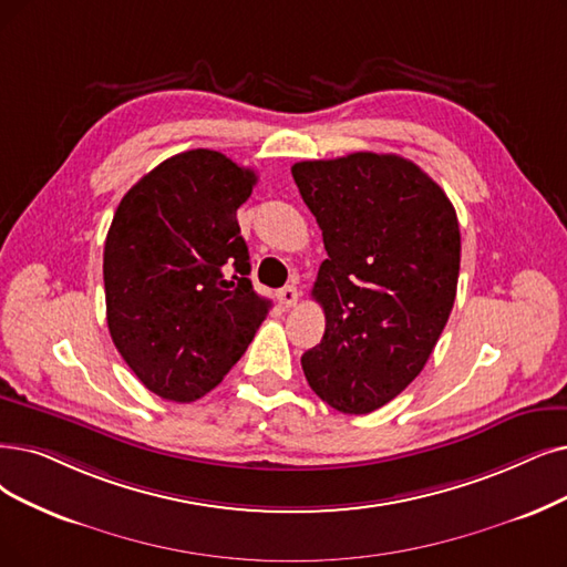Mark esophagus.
Here are the masks:
<instances>
[{
    "label": "esophagus",
    "mask_w": 567,
    "mask_h": 567,
    "mask_svg": "<svg viewBox=\"0 0 567 567\" xmlns=\"http://www.w3.org/2000/svg\"><path fill=\"white\" fill-rule=\"evenodd\" d=\"M298 298H300V292H298L296 286H284V288L279 290V300H281V305H286V307H296V305H298Z\"/></svg>",
    "instance_id": "obj_1"
}]
</instances>
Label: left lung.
<instances>
[{
	"mask_svg": "<svg viewBox=\"0 0 567 567\" xmlns=\"http://www.w3.org/2000/svg\"><path fill=\"white\" fill-rule=\"evenodd\" d=\"M290 172L328 251L311 288L326 332L302 370L337 412L370 414L410 386L449 321L461 269L456 209L393 153L305 161Z\"/></svg>",
	"mask_w": 567,
	"mask_h": 567,
	"instance_id": "8db88e82",
	"label": "left lung"
}]
</instances>
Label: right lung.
Segmentation results:
<instances>
[{
    "instance_id": "right-lung-1",
    "label": "right lung",
    "mask_w": 567,
    "mask_h": 567,
    "mask_svg": "<svg viewBox=\"0 0 567 567\" xmlns=\"http://www.w3.org/2000/svg\"><path fill=\"white\" fill-rule=\"evenodd\" d=\"M256 172L218 151L167 157L134 184L104 241L106 323L148 391L195 402L233 370L271 307L251 286L237 209Z\"/></svg>"
}]
</instances>
